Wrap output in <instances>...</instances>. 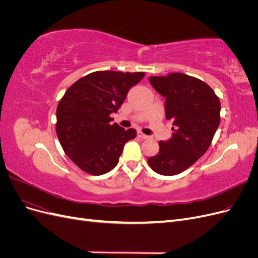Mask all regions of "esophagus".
Returning <instances> with one entry per match:
<instances>
[{"label":"esophagus","mask_w":258,"mask_h":258,"mask_svg":"<svg viewBox=\"0 0 258 258\" xmlns=\"http://www.w3.org/2000/svg\"><path fill=\"white\" fill-rule=\"evenodd\" d=\"M140 138H141V139H148V138H150V137H148V136H146V135H144L143 134V132H139V135H138Z\"/></svg>","instance_id":"34e87169"}]
</instances>
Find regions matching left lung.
I'll list each match as a JSON object with an SVG mask.
<instances>
[{
    "instance_id": "left-lung-1",
    "label": "left lung",
    "mask_w": 258,
    "mask_h": 258,
    "mask_svg": "<svg viewBox=\"0 0 258 258\" xmlns=\"http://www.w3.org/2000/svg\"><path fill=\"white\" fill-rule=\"evenodd\" d=\"M166 99V118L172 137L159 142V153L147 160L161 175H175L194 165L208 151L221 121V102L208 84L183 73L148 77Z\"/></svg>"
}]
</instances>
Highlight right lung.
Listing matches in <instances>:
<instances>
[{"mask_svg": "<svg viewBox=\"0 0 258 258\" xmlns=\"http://www.w3.org/2000/svg\"><path fill=\"white\" fill-rule=\"evenodd\" d=\"M143 72L97 71L70 87L57 107L56 131L68 157L85 172L104 174L118 163L123 146L137 137L110 115L119 110L127 93Z\"/></svg>", "mask_w": 258, "mask_h": 258, "instance_id": "1", "label": "right lung"}]
</instances>
